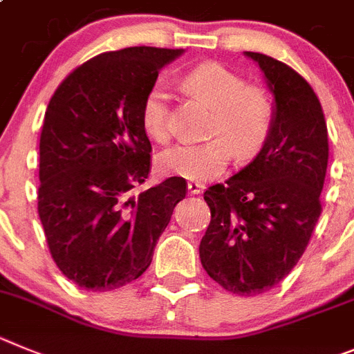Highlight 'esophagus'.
I'll return each instance as SVG.
<instances>
[{
  "label": "esophagus",
  "instance_id": "1",
  "mask_svg": "<svg viewBox=\"0 0 354 354\" xmlns=\"http://www.w3.org/2000/svg\"><path fill=\"white\" fill-rule=\"evenodd\" d=\"M187 189H189L190 194H201L205 187L201 183H197V181H189V183H187Z\"/></svg>",
  "mask_w": 354,
  "mask_h": 354
}]
</instances>
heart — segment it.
Returning <instances> with one entry per match:
<instances>
[{
    "mask_svg": "<svg viewBox=\"0 0 354 354\" xmlns=\"http://www.w3.org/2000/svg\"><path fill=\"white\" fill-rule=\"evenodd\" d=\"M183 88L192 97L213 107L205 142H185L165 149L158 157L164 174L208 181L218 176L229 164L232 149L240 158L256 155L268 139L273 127V100L259 86L245 84L236 72L218 65L203 63L183 77ZM169 93L162 84L146 93L141 120L146 133L158 142L169 139Z\"/></svg>",
    "mask_w": 354,
    "mask_h": 354,
    "instance_id": "obj_1",
    "label": "heart"
}]
</instances>
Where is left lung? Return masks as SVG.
<instances>
[{
	"label": "left lung",
	"mask_w": 354,
	"mask_h": 354,
	"mask_svg": "<svg viewBox=\"0 0 354 354\" xmlns=\"http://www.w3.org/2000/svg\"><path fill=\"white\" fill-rule=\"evenodd\" d=\"M273 97V127L254 157L225 185L205 192L212 221L199 245L203 268L232 295L270 291L307 248L321 215L328 130L316 93L291 66L261 53Z\"/></svg>",
	"instance_id": "1"
}]
</instances>
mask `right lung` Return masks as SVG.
I'll use <instances>...</instances> for the list:
<instances>
[{
  "label": "right lung",
  "mask_w": 354,
  "mask_h": 354,
  "mask_svg": "<svg viewBox=\"0 0 354 354\" xmlns=\"http://www.w3.org/2000/svg\"><path fill=\"white\" fill-rule=\"evenodd\" d=\"M183 53L142 46L98 54L47 106L38 216L54 263L79 288L111 291L139 279L187 194L181 178H167L130 196L149 174L142 102L158 72Z\"/></svg>",
  "instance_id": "1"
}]
</instances>
